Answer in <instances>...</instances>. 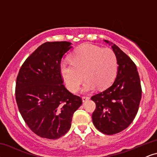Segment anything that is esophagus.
<instances>
[{
  "mask_svg": "<svg viewBox=\"0 0 157 157\" xmlns=\"http://www.w3.org/2000/svg\"><path fill=\"white\" fill-rule=\"evenodd\" d=\"M89 99H90V97H88V96H83V97H82V102H86V101H87V100H89Z\"/></svg>",
  "mask_w": 157,
  "mask_h": 157,
  "instance_id": "obj_1",
  "label": "esophagus"
}]
</instances>
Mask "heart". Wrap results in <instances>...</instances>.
I'll use <instances>...</instances> for the list:
<instances>
[{"label":"heart","instance_id":"heart-1","mask_svg":"<svg viewBox=\"0 0 157 157\" xmlns=\"http://www.w3.org/2000/svg\"><path fill=\"white\" fill-rule=\"evenodd\" d=\"M71 63L60 65V72L66 87L76 92L83 81L84 91L107 89L117 76L118 61L111 48L85 44L75 48L69 55ZM84 76H83V75Z\"/></svg>","mask_w":157,"mask_h":157}]
</instances>
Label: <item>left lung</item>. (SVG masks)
<instances>
[{"mask_svg": "<svg viewBox=\"0 0 157 157\" xmlns=\"http://www.w3.org/2000/svg\"><path fill=\"white\" fill-rule=\"evenodd\" d=\"M111 47L117 57V75L112 86L91 98L96 104L92 113L94 125L107 135L117 134L130 125L137 113L142 97L136 65L117 46L113 44Z\"/></svg>", "mask_w": 157, "mask_h": 157, "instance_id": "left-lung-1", "label": "left lung"}]
</instances>
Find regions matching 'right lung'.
Wrapping results in <instances>:
<instances>
[{"mask_svg": "<svg viewBox=\"0 0 157 157\" xmlns=\"http://www.w3.org/2000/svg\"><path fill=\"white\" fill-rule=\"evenodd\" d=\"M71 44L44 43L27 57L17 75L19 111L32 131L42 138L55 140L66 134L74 113L82 105L81 97L65 87L60 72L61 60Z\"/></svg>", "mask_w": 157, "mask_h": 157, "instance_id": "add662e5", "label": "right lung"}]
</instances>
